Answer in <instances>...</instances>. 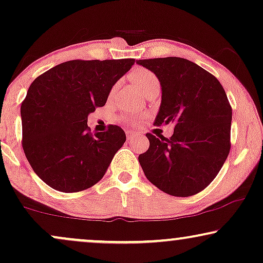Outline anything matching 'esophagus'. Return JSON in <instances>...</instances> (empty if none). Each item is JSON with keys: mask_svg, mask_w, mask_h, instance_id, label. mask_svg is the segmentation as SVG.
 Segmentation results:
<instances>
[{"mask_svg": "<svg viewBox=\"0 0 263 263\" xmlns=\"http://www.w3.org/2000/svg\"><path fill=\"white\" fill-rule=\"evenodd\" d=\"M125 134H127V138H128V139H132L133 136L135 135V133H133V132H130V130H127V133H125Z\"/></svg>", "mask_w": 263, "mask_h": 263, "instance_id": "34e87169", "label": "esophagus"}]
</instances>
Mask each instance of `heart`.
I'll return each mask as SVG.
<instances>
[{"mask_svg":"<svg viewBox=\"0 0 263 263\" xmlns=\"http://www.w3.org/2000/svg\"><path fill=\"white\" fill-rule=\"evenodd\" d=\"M129 78L143 95L148 92L149 89L159 86V80H158L156 74L148 69H145V68H136L129 74ZM139 120L140 117L138 115H124V116H122V121L129 124L139 123Z\"/></svg>","mask_w":263,"mask_h":263,"instance_id":"obj_1","label":"heart"}]
</instances>
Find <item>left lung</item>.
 <instances>
[{
	"label": "left lung",
	"mask_w": 263,
	"mask_h": 263,
	"mask_svg": "<svg viewBox=\"0 0 263 263\" xmlns=\"http://www.w3.org/2000/svg\"><path fill=\"white\" fill-rule=\"evenodd\" d=\"M157 75L161 104L154 124H175L170 139L147 133L149 148L139 161L148 181L172 196L203 190L231 148L232 109L218 79L181 57L139 60Z\"/></svg>",
	"instance_id": "1"
}]
</instances>
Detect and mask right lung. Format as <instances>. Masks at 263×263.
<instances>
[{"label": "right lung", "instance_id": "obj_1", "mask_svg": "<svg viewBox=\"0 0 263 263\" xmlns=\"http://www.w3.org/2000/svg\"><path fill=\"white\" fill-rule=\"evenodd\" d=\"M134 59L67 61L39 75L21 103L23 148L52 189L77 193L98 183L125 142L118 125L92 134L88 115L105 105Z\"/></svg>", "mask_w": 263, "mask_h": 263}]
</instances>
